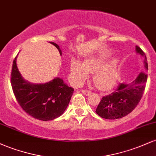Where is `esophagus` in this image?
I'll return each mask as SVG.
<instances>
[{"label": "esophagus", "instance_id": "esophagus-1", "mask_svg": "<svg viewBox=\"0 0 156 156\" xmlns=\"http://www.w3.org/2000/svg\"><path fill=\"white\" fill-rule=\"evenodd\" d=\"M81 92L83 93L85 95H89L91 94V92L89 90H87V89H81Z\"/></svg>", "mask_w": 156, "mask_h": 156}]
</instances>
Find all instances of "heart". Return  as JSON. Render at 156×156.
<instances>
[{
    "label": "heart",
    "mask_w": 156,
    "mask_h": 156,
    "mask_svg": "<svg viewBox=\"0 0 156 156\" xmlns=\"http://www.w3.org/2000/svg\"><path fill=\"white\" fill-rule=\"evenodd\" d=\"M101 61L87 59L83 64L76 60L71 62L70 69L75 83L80 84L87 78L88 73H93L92 81L94 86L101 90H108L117 81V62L113 61L103 66Z\"/></svg>",
    "instance_id": "1"
}]
</instances>
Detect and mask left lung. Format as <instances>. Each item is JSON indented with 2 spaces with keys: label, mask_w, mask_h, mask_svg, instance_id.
I'll return each mask as SVG.
<instances>
[{
  "label": "left lung",
  "mask_w": 156,
  "mask_h": 156,
  "mask_svg": "<svg viewBox=\"0 0 156 156\" xmlns=\"http://www.w3.org/2000/svg\"><path fill=\"white\" fill-rule=\"evenodd\" d=\"M137 53L144 56V64H148L144 53L140 48L136 47ZM147 80L146 72H141L132 83H119L117 89L108 95L103 96L97 107L95 112L100 117L107 119L124 117L133 110L142 98Z\"/></svg>",
  "instance_id": "left-lung-1"
}]
</instances>
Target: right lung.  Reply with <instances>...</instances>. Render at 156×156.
<instances>
[{"instance_id":"add662e5","label":"right lung","mask_w":156,"mask_h":156,"mask_svg":"<svg viewBox=\"0 0 156 156\" xmlns=\"http://www.w3.org/2000/svg\"><path fill=\"white\" fill-rule=\"evenodd\" d=\"M62 54L59 46L51 42ZM13 61L11 73V84L17 103L23 111L35 119L43 121L54 119L67 108L74 89L69 87L61 78H54L43 84H32L21 76Z\"/></svg>"}]
</instances>
